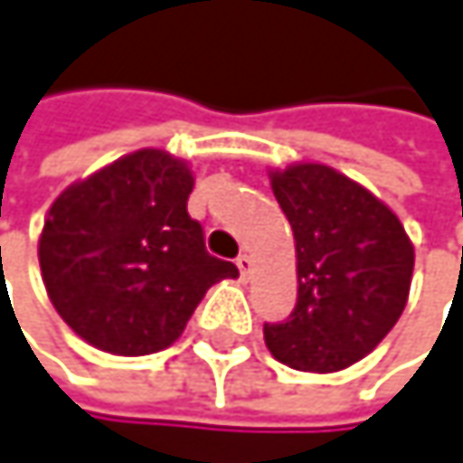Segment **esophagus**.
<instances>
[{
    "mask_svg": "<svg viewBox=\"0 0 463 463\" xmlns=\"http://www.w3.org/2000/svg\"><path fill=\"white\" fill-rule=\"evenodd\" d=\"M236 266H239V271H241L244 279L252 274V258H250V255H239V258H236Z\"/></svg>",
    "mask_w": 463,
    "mask_h": 463,
    "instance_id": "34e87169",
    "label": "esophagus"
}]
</instances>
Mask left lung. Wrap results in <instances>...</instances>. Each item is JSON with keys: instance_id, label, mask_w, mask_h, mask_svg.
Segmentation results:
<instances>
[{"instance_id": "obj_1", "label": "left lung", "mask_w": 463, "mask_h": 463, "mask_svg": "<svg viewBox=\"0 0 463 463\" xmlns=\"http://www.w3.org/2000/svg\"><path fill=\"white\" fill-rule=\"evenodd\" d=\"M296 241L299 296L279 324H263L269 351L296 371H343L371 354L401 318L414 250L398 216L324 164L271 175Z\"/></svg>"}]
</instances>
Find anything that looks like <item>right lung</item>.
<instances>
[{
	"label": "right lung",
	"instance_id": "obj_1",
	"mask_svg": "<svg viewBox=\"0 0 463 463\" xmlns=\"http://www.w3.org/2000/svg\"><path fill=\"white\" fill-rule=\"evenodd\" d=\"M194 178L164 150H137L65 189L38 247L49 299L90 345L142 356L173 345L205 290L239 277L208 255L186 203Z\"/></svg>",
	"mask_w": 463,
	"mask_h": 463
}]
</instances>
